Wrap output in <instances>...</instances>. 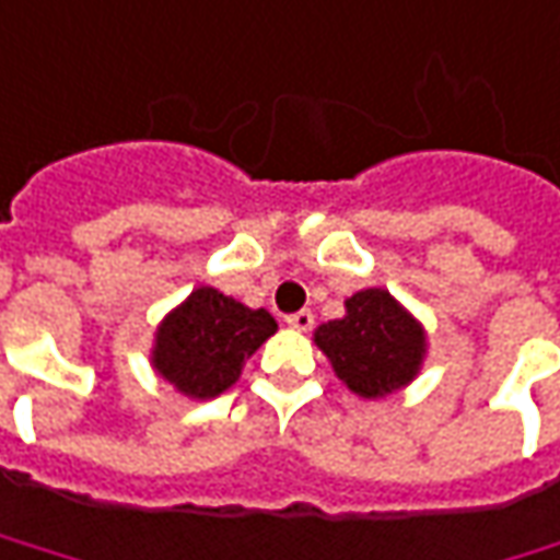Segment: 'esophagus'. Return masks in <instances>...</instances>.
I'll return each mask as SVG.
<instances>
[{"mask_svg": "<svg viewBox=\"0 0 560 560\" xmlns=\"http://www.w3.org/2000/svg\"><path fill=\"white\" fill-rule=\"evenodd\" d=\"M284 322H288L291 328H298V331H310V328H313V313H310V310H298V313H291Z\"/></svg>", "mask_w": 560, "mask_h": 560, "instance_id": "obj_1", "label": "esophagus"}]
</instances>
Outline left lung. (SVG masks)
I'll return each mask as SVG.
<instances>
[{"label":"left lung","instance_id":"8db88e82","mask_svg":"<svg viewBox=\"0 0 560 560\" xmlns=\"http://www.w3.org/2000/svg\"><path fill=\"white\" fill-rule=\"evenodd\" d=\"M316 343L353 394L384 396L415 377L424 331L387 291L369 288L347 300V316L318 325Z\"/></svg>","mask_w":560,"mask_h":560}]
</instances>
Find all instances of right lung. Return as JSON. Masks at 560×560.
Segmentation results:
<instances>
[{
  "instance_id": "add662e5",
  "label": "right lung",
  "mask_w": 560,
  "mask_h": 560,
  "mask_svg": "<svg viewBox=\"0 0 560 560\" xmlns=\"http://www.w3.org/2000/svg\"><path fill=\"white\" fill-rule=\"evenodd\" d=\"M266 310H247L213 288H198L158 331L154 369L185 396H220L242 375L244 359L276 335Z\"/></svg>"
}]
</instances>
